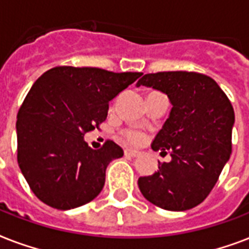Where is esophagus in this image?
Masks as SVG:
<instances>
[{"instance_id": "obj_1", "label": "esophagus", "mask_w": 249, "mask_h": 249, "mask_svg": "<svg viewBox=\"0 0 249 249\" xmlns=\"http://www.w3.org/2000/svg\"><path fill=\"white\" fill-rule=\"evenodd\" d=\"M124 154L126 156H132V158H137V156L140 155V152L137 151V150H132V148H126L124 151Z\"/></svg>"}]
</instances>
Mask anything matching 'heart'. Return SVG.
I'll return each instance as SVG.
<instances>
[{"label": "heart", "instance_id": "1", "mask_svg": "<svg viewBox=\"0 0 249 249\" xmlns=\"http://www.w3.org/2000/svg\"><path fill=\"white\" fill-rule=\"evenodd\" d=\"M125 138L130 143H140L142 141V134L140 132H136V130H129V132L125 133Z\"/></svg>", "mask_w": 249, "mask_h": 249}]
</instances>
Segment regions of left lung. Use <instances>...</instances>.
<instances>
[{"instance_id":"left-lung-1","label":"left lung","mask_w":249,"mask_h":249,"mask_svg":"<svg viewBox=\"0 0 249 249\" xmlns=\"http://www.w3.org/2000/svg\"><path fill=\"white\" fill-rule=\"evenodd\" d=\"M137 86L166 94L172 109L151 143L169 163L138 178L141 193L159 208L181 212L200 204L216 185L231 154L235 115L218 84L196 72L147 73Z\"/></svg>"}]
</instances>
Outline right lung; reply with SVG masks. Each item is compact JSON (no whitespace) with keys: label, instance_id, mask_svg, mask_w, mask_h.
Masks as SVG:
<instances>
[{"label":"right lung","instance_id":"right-lung-1","mask_svg":"<svg viewBox=\"0 0 249 249\" xmlns=\"http://www.w3.org/2000/svg\"><path fill=\"white\" fill-rule=\"evenodd\" d=\"M141 75L55 67L33 84L17 116L18 163L41 201L68 211L99 195L107 165L124 151L112 141L93 150L84 136L106 120L109 102Z\"/></svg>","mask_w":249,"mask_h":249}]
</instances>
